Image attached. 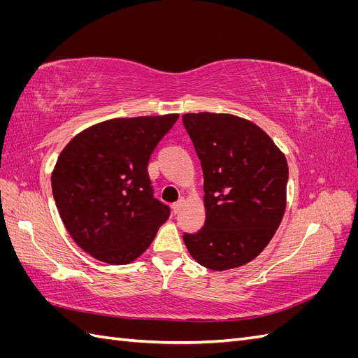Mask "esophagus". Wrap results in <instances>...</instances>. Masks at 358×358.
<instances>
[{"label": "esophagus", "mask_w": 358, "mask_h": 358, "mask_svg": "<svg viewBox=\"0 0 358 358\" xmlns=\"http://www.w3.org/2000/svg\"><path fill=\"white\" fill-rule=\"evenodd\" d=\"M183 204H185V200H183V199L178 200L176 203H173V204H171V209H173V213H179V212L182 210V208H183Z\"/></svg>", "instance_id": "1"}]
</instances>
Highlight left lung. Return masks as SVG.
Returning a JSON list of instances; mask_svg holds the SVG:
<instances>
[{
	"instance_id": "1",
	"label": "left lung",
	"mask_w": 358,
	"mask_h": 358,
	"mask_svg": "<svg viewBox=\"0 0 358 358\" xmlns=\"http://www.w3.org/2000/svg\"><path fill=\"white\" fill-rule=\"evenodd\" d=\"M204 176V227L183 233L191 257L210 270L241 267L262 254L282 221L288 164L262 128L227 113L182 116Z\"/></svg>"
}]
</instances>
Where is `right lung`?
<instances>
[{
    "label": "right lung",
    "instance_id": "1",
    "mask_svg": "<svg viewBox=\"0 0 358 358\" xmlns=\"http://www.w3.org/2000/svg\"><path fill=\"white\" fill-rule=\"evenodd\" d=\"M179 115L117 117L86 128L62 149L52 192L71 239L107 264L142 255L170 208L154 197L148 164Z\"/></svg>",
    "mask_w": 358,
    "mask_h": 358
}]
</instances>
